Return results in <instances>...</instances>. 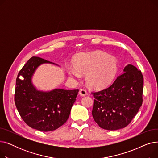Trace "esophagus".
<instances>
[{
  "instance_id": "1",
  "label": "esophagus",
  "mask_w": 158,
  "mask_h": 158,
  "mask_svg": "<svg viewBox=\"0 0 158 158\" xmlns=\"http://www.w3.org/2000/svg\"><path fill=\"white\" fill-rule=\"evenodd\" d=\"M88 94L86 90L85 89H81L79 90V95L81 96H85Z\"/></svg>"
}]
</instances>
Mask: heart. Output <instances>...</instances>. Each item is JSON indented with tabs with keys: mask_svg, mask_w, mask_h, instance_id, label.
I'll return each mask as SVG.
<instances>
[{
	"mask_svg": "<svg viewBox=\"0 0 158 158\" xmlns=\"http://www.w3.org/2000/svg\"><path fill=\"white\" fill-rule=\"evenodd\" d=\"M75 67L69 69L71 76L79 78L80 72L86 73L87 83L92 87L100 88L112 81L117 72V61L112 56L95 51L82 54L74 60Z\"/></svg>",
	"mask_w": 158,
	"mask_h": 158,
	"instance_id": "obj_1",
	"label": "heart"
}]
</instances>
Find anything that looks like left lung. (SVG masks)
<instances>
[{"label":"left lung","mask_w":158,"mask_h":158,"mask_svg":"<svg viewBox=\"0 0 158 158\" xmlns=\"http://www.w3.org/2000/svg\"><path fill=\"white\" fill-rule=\"evenodd\" d=\"M143 89L142 72L128 64L111 86L92 92L95 97L92 110L94 120L106 130L126 127L142 105Z\"/></svg>","instance_id":"left-lung-1"}]
</instances>
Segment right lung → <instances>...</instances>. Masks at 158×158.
<instances>
[{
  "label": "right lung",
  "mask_w": 158,
  "mask_h": 158,
  "mask_svg": "<svg viewBox=\"0 0 158 158\" xmlns=\"http://www.w3.org/2000/svg\"><path fill=\"white\" fill-rule=\"evenodd\" d=\"M46 63H53L39 57H31L18 74L15 93V105L22 120L31 128L44 132L56 130L67 121L79 92V89L36 90L31 83L32 76L39 65ZM20 76L24 79L20 80Z\"/></svg>",
  "instance_id": "right-lung-1"
}]
</instances>
